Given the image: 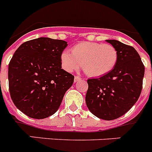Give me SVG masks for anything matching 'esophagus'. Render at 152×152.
<instances>
[{
  "label": "esophagus",
  "instance_id": "obj_1",
  "mask_svg": "<svg viewBox=\"0 0 152 152\" xmlns=\"http://www.w3.org/2000/svg\"><path fill=\"white\" fill-rule=\"evenodd\" d=\"M80 79H81V77H80V76H75V82H77L78 80H80Z\"/></svg>",
  "mask_w": 152,
  "mask_h": 152
}]
</instances>
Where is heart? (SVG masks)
Wrapping results in <instances>:
<instances>
[{
	"mask_svg": "<svg viewBox=\"0 0 152 152\" xmlns=\"http://www.w3.org/2000/svg\"><path fill=\"white\" fill-rule=\"evenodd\" d=\"M61 61L67 72L77 70L83 64V69L87 75L100 77L115 68L118 61V52L110 44L82 42L72 47V53L63 52Z\"/></svg>",
	"mask_w": 152,
	"mask_h": 152,
	"instance_id": "b5f03b06",
	"label": "heart"
}]
</instances>
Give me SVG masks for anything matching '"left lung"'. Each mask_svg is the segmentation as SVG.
I'll list each match as a JSON object with an SVG mask.
<instances>
[{
    "label": "left lung",
    "mask_w": 152,
    "mask_h": 152,
    "mask_svg": "<svg viewBox=\"0 0 152 152\" xmlns=\"http://www.w3.org/2000/svg\"><path fill=\"white\" fill-rule=\"evenodd\" d=\"M106 41L117 49V63L107 75L88 79L85 100L94 116L104 120H113L128 112L139 99L145 66L132 46L117 40Z\"/></svg>",
    "instance_id": "8db88e82"
}]
</instances>
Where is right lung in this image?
<instances>
[{"instance_id":"right-lung-1","label":"right lung","mask_w":152,"mask_h":152,"mask_svg":"<svg viewBox=\"0 0 152 152\" xmlns=\"http://www.w3.org/2000/svg\"><path fill=\"white\" fill-rule=\"evenodd\" d=\"M67 42L47 37L25 42L8 66L9 91L16 107L30 118L45 119L58 110L74 75L61 69Z\"/></svg>"}]
</instances>
